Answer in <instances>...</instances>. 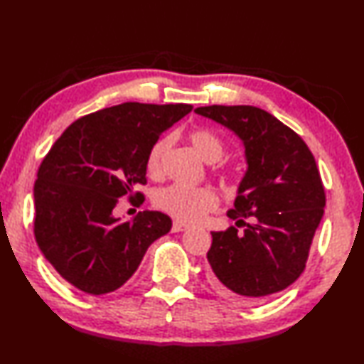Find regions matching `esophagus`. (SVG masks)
I'll return each instance as SVG.
<instances>
[{
	"mask_svg": "<svg viewBox=\"0 0 364 364\" xmlns=\"http://www.w3.org/2000/svg\"><path fill=\"white\" fill-rule=\"evenodd\" d=\"M188 227L187 225H185V224H182V223H177V220H176V223H173V233H179V232H183V230H187Z\"/></svg>",
	"mask_w": 364,
	"mask_h": 364,
	"instance_id": "obj_1",
	"label": "esophagus"
}]
</instances>
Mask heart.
<instances>
[{
	"mask_svg": "<svg viewBox=\"0 0 364 364\" xmlns=\"http://www.w3.org/2000/svg\"><path fill=\"white\" fill-rule=\"evenodd\" d=\"M191 145L198 154L207 164L218 162L224 154V141L210 129L199 128L191 131L190 134ZM170 144V137L165 136L156 140L149 148L146 156V173L151 177L161 176L162 173V156ZM154 203L157 208L165 211L166 215L181 220V223H198L207 213L213 211L219 203L218 194L207 187H187V185L173 183L157 190L154 196Z\"/></svg>",
	"mask_w": 364,
	"mask_h": 364,
	"instance_id": "1",
	"label": "heart"
}]
</instances>
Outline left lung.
I'll return each mask as SVG.
<instances>
[{
	"label": "left lung",
	"mask_w": 364,
	"mask_h": 364,
	"mask_svg": "<svg viewBox=\"0 0 364 364\" xmlns=\"http://www.w3.org/2000/svg\"><path fill=\"white\" fill-rule=\"evenodd\" d=\"M194 112L232 131L247 164L227 211L244 233L235 227L211 232L208 282L227 299L258 303L289 287L306 267L326 205L320 171L303 139L267 111L211 105Z\"/></svg>",
	"instance_id": "8db88e82"
}]
</instances>
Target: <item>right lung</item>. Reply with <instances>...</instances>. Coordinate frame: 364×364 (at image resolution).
<instances>
[{"label": "right lung", "instance_id": "add662e5", "mask_svg": "<svg viewBox=\"0 0 364 364\" xmlns=\"http://www.w3.org/2000/svg\"><path fill=\"white\" fill-rule=\"evenodd\" d=\"M193 106L127 102L75 120L43 159L33 187V233L69 284L91 295L117 290L132 277L171 219L145 210L122 223L112 211L146 183L149 148Z\"/></svg>", "mask_w": 364, "mask_h": 364}]
</instances>
